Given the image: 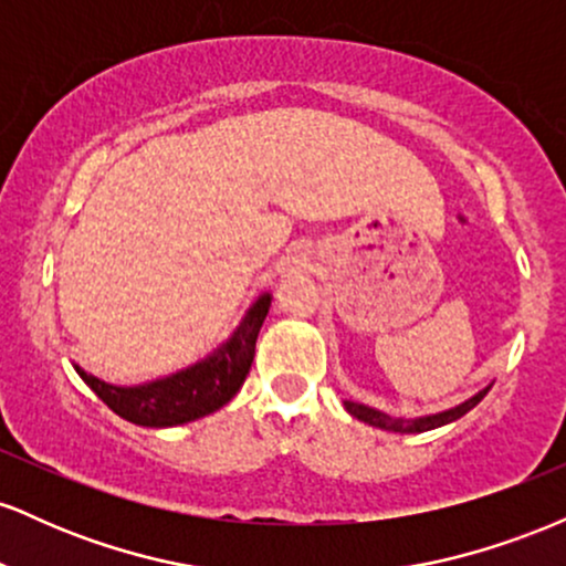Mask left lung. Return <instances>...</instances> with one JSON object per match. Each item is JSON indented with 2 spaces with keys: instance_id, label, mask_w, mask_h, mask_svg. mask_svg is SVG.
Wrapping results in <instances>:
<instances>
[{
  "instance_id": "8db88e82",
  "label": "left lung",
  "mask_w": 566,
  "mask_h": 566,
  "mask_svg": "<svg viewBox=\"0 0 566 566\" xmlns=\"http://www.w3.org/2000/svg\"><path fill=\"white\" fill-rule=\"evenodd\" d=\"M486 391H490V386L482 388L476 396H471L469 401H463V405L452 407V409H444V412H437V415H423V418H394V415L388 412H380V409L375 407H367V405H359V401H346V409L354 418L365 420V423L375 426V428H382V431H394V433H423V431H431V428H439V426H447L452 423V420L463 418L469 409H473L479 405V401L484 399Z\"/></svg>"
}]
</instances>
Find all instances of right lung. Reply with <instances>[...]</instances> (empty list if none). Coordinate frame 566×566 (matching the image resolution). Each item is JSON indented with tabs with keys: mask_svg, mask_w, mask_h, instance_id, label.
Wrapping results in <instances>:
<instances>
[{
	"mask_svg": "<svg viewBox=\"0 0 566 566\" xmlns=\"http://www.w3.org/2000/svg\"><path fill=\"white\" fill-rule=\"evenodd\" d=\"M271 308V295L263 292L255 303L247 308L242 324L216 354L197 365L167 375V378L143 382V386H112V382L84 373L74 365L80 378L106 401L119 418L135 426L170 428L184 426L191 420L216 412L237 396L239 388L250 373L252 356H255V340L261 333L265 314Z\"/></svg>",
	"mask_w": 566,
	"mask_h": 566,
	"instance_id": "add662e5",
	"label": "right lung"
}]
</instances>
